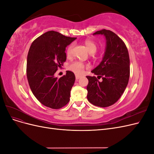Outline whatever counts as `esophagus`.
Instances as JSON below:
<instances>
[{"mask_svg": "<svg viewBox=\"0 0 154 154\" xmlns=\"http://www.w3.org/2000/svg\"><path fill=\"white\" fill-rule=\"evenodd\" d=\"M75 76H76V80L78 81L79 79H80L81 78V76L78 75V74H75Z\"/></svg>", "mask_w": 154, "mask_h": 154, "instance_id": "obj_1", "label": "esophagus"}]
</instances>
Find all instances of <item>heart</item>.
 I'll return each mask as SVG.
<instances>
[{
	"mask_svg": "<svg viewBox=\"0 0 154 154\" xmlns=\"http://www.w3.org/2000/svg\"><path fill=\"white\" fill-rule=\"evenodd\" d=\"M85 44L86 45L88 51H89V53L91 54H93V53H96V51L97 50V45L94 42V41L91 40H87L85 42ZM72 48H73V44H71L68 46V48L66 51V53L68 56L71 55ZM87 67V66H86V65L82 62H74L70 64L69 69L71 70L72 71L74 72L76 74H80L83 72L84 69Z\"/></svg>",
	"mask_w": 154,
	"mask_h": 154,
	"instance_id": "obj_1",
	"label": "heart"
}]
</instances>
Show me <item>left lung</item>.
Returning <instances> with one entry per match:
<instances>
[{"mask_svg":"<svg viewBox=\"0 0 154 154\" xmlns=\"http://www.w3.org/2000/svg\"><path fill=\"white\" fill-rule=\"evenodd\" d=\"M103 35L106 47L101 62L91 72L102 78L99 82L95 76H86L87 100L100 107L114 104L127 87L130 77V59L123 41L110 30L97 31L93 35Z\"/></svg>","mask_w":154,"mask_h":154,"instance_id":"left-lung-1","label":"left lung"}]
</instances>
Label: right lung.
Returning a JSON list of instances; mask_svg holds the SVG:
<instances>
[{"mask_svg":"<svg viewBox=\"0 0 154 154\" xmlns=\"http://www.w3.org/2000/svg\"><path fill=\"white\" fill-rule=\"evenodd\" d=\"M76 38L49 31L35 39L29 48L27 58V80L36 98L49 108L60 109L70 100L75 82L74 74L67 71L66 75L58 78L54 73L66 62V47Z\"/></svg>","mask_w":154,"mask_h":154,"instance_id":"obj_1","label":"right lung"}]
</instances>
